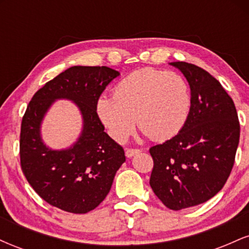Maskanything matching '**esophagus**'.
Instances as JSON below:
<instances>
[{
	"mask_svg": "<svg viewBox=\"0 0 249 249\" xmlns=\"http://www.w3.org/2000/svg\"><path fill=\"white\" fill-rule=\"evenodd\" d=\"M139 152H141V150H138V148H126V150H125V156H126L127 158H131L134 154Z\"/></svg>",
	"mask_w": 249,
	"mask_h": 249,
	"instance_id": "1",
	"label": "esophagus"
}]
</instances>
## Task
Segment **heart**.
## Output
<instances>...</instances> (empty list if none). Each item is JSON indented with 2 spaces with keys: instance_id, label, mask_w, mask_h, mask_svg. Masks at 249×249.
Wrapping results in <instances>:
<instances>
[{
  "instance_id": "heart-1",
  "label": "heart",
  "mask_w": 249,
  "mask_h": 249,
  "mask_svg": "<svg viewBox=\"0 0 249 249\" xmlns=\"http://www.w3.org/2000/svg\"><path fill=\"white\" fill-rule=\"evenodd\" d=\"M191 107L190 85L184 77L144 68L117 83L113 97H99L96 112L117 142H124L132 133L136 121L151 139L165 141L184 127Z\"/></svg>"
}]
</instances>
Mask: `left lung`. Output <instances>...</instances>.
<instances>
[{
  "label": "left lung",
  "mask_w": 249,
  "mask_h": 249,
  "mask_svg": "<svg viewBox=\"0 0 249 249\" xmlns=\"http://www.w3.org/2000/svg\"><path fill=\"white\" fill-rule=\"evenodd\" d=\"M191 89L192 107L177 136L150 148V185L167 208L180 211L206 202L224 187L234 165L240 124L233 99L206 70L172 62Z\"/></svg>",
  "instance_id": "1"
}]
</instances>
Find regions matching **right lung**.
<instances>
[{
  "mask_svg": "<svg viewBox=\"0 0 249 249\" xmlns=\"http://www.w3.org/2000/svg\"><path fill=\"white\" fill-rule=\"evenodd\" d=\"M118 71L107 67H71L34 95L21 125V167L43 200L65 212L95 210L112 186L125 161L124 150L104 132L96 103ZM57 99L75 103L83 119L79 139L70 148L53 150L44 144L41 122Z\"/></svg>",
  "mask_w": 249,
  "mask_h": 249,
  "instance_id": "right-lung-1",
  "label": "right lung"
}]
</instances>
